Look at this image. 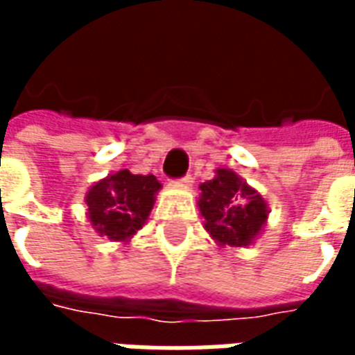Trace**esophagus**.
<instances>
[{
    "label": "esophagus",
    "instance_id": "34e87169",
    "mask_svg": "<svg viewBox=\"0 0 355 355\" xmlns=\"http://www.w3.org/2000/svg\"><path fill=\"white\" fill-rule=\"evenodd\" d=\"M192 182H193L192 177H190V175H186L184 178H180V180H178L177 184L178 186H186V188H188V186H192Z\"/></svg>",
    "mask_w": 355,
    "mask_h": 355
}]
</instances>
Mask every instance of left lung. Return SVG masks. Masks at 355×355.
<instances>
[{
    "label": "left lung",
    "instance_id": "1",
    "mask_svg": "<svg viewBox=\"0 0 355 355\" xmlns=\"http://www.w3.org/2000/svg\"><path fill=\"white\" fill-rule=\"evenodd\" d=\"M203 228L218 245L247 247L268 224V201L232 169H216L215 178L200 184Z\"/></svg>",
    "mask_w": 355,
    "mask_h": 355
}]
</instances>
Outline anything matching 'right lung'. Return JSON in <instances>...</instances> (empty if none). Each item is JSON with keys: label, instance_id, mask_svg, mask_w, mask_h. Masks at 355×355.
<instances>
[{"label": "right lung", "instance_id": "right-lung-1", "mask_svg": "<svg viewBox=\"0 0 355 355\" xmlns=\"http://www.w3.org/2000/svg\"><path fill=\"white\" fill-rule=\"evenodd\" d=\"M159 190L162 184L154 175L116 171L85 193L89 223L102 238L127 243L146 224Z\"/></svg>", "mask_w": 355, "mask_h": 355}]
</instances>
